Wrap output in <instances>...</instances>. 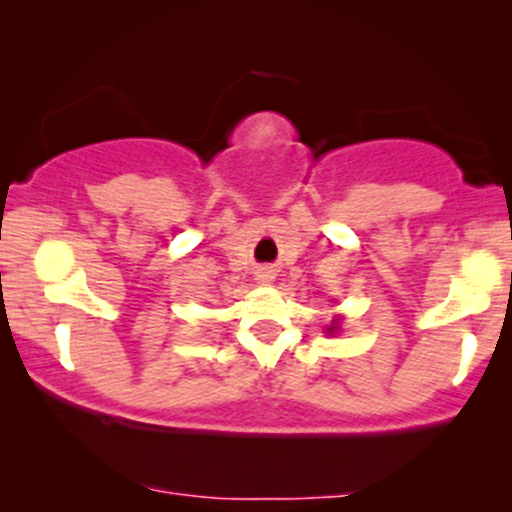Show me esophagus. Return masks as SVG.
Listing matches in <instances>:
<instances>
[{"label": "esophagus", "mask_w": 512, "mask_h": 512, "mask_svg": "<svg viewBox=\"0 0 512 512\" xmlns=\"http://www.w3.org/2000/svg\"><path fill=\"white\" fill-rule=\"evenodd\" d=\"M272 279H274L272 269H262V272H257V281H262V284H269Z\"/></svg>", "instance_id": "1"}]
</instances>
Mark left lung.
I'll use <instances>...</instances> for the list:
<instances>
[{
	"mask_svg": "<svg viewBox=\"0 0 512 512\" xmlns=\"http://www.w3.org/2000/svg\"><path fill=\"white\" fill-rule=\"evenodd\" d=\"M337 327H339V322H337V320H334V322H332V327H330V330H327V334H334V332H337Z\"/></svg>",
	"mask_w": 512,
	"mask_h": 512,
	"instance_id": "1",
	"label": "left lung"
}]
</instances>
